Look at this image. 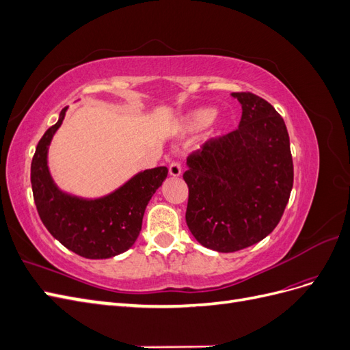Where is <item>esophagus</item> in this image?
<instances>
[{
	"label": "esophagus",
	"instance_id": "esophagus-1",
	"mask_svg": "<svg viewBox=\"0 0 350 350\" xmlns=\"http://www.w3.org/2000/svg\"><path fill=\"white\" fill-rule=\"evenodd\" d=\"M183 172V166L181 163H179L178 161H174L171 162V165H169V175L171 176H179Z\"/></svg>",
	"mask_w": 350,
	"mask_h": 350
}]
</instances>
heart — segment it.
<instances>
[{
  "mask_svg": "<svg viewBox=\"0 0 350 350\" xmlns=\"http://www.w3.org/2000/svg\"><path fill=\"white\" fill-rule=\"evenodd\" d=\"M217 111L215 108H200L189 112L183 122V129L187 133H197L206 129L207 125L213 122Z\"/></svg>",
  "mask_w": 350,
  "mask_h": 350,
  "instance_id": "obj_1",
  "label": "heart"
}]
</instances>
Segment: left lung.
Returning <instances> with one entry per match:
<instances>
[{
  "label": "left lung",
  "mask_w": 350,
  "mask_h": 350,
  "mask_svg": "<svg viewBox=\"0 0 350 350\" xmlns=\"http://www.w3.org/2000/svg\"><path fill=\"white\" fill-rule=\"evenodd\" d=\"M238 129L210 139L187 157L185 220L201 245L235 252L271 234L293 187L289 134L279 112L251 92Z\"/></svg>",
  "instance_id": "1"
}]
</instances>
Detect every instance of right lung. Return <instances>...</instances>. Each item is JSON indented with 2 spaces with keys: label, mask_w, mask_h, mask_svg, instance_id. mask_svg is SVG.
Returning a JSON list of instances; mask_svg holds the SVG:
<instances>
[{
  "label": "right lung",
  "mask_w": 350,
  "mask_h": 350,
  "mask_svg": "<svg viewBox=\"0 0 350 350\" xmlns=\"http://www.w3.org/2000/svg\"><path fill=\"white\" fill-rule=\"evenodd\" d=\"M42 135L31 159L30 181L42 224L62 245L90 260L111 258L133 247L139 237L146 206L167 176L166 166H157L133 176L116 191L86 200L62 193L48 169V146L64 120Z\"/></svg>",
  "instance_id": "right-lung-1"
}]
</instances>
